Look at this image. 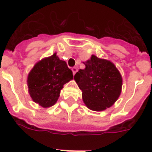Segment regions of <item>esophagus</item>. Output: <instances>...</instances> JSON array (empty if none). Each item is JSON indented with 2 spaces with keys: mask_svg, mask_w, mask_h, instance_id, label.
<instances>
[{
  "mask_svg": "<svg viewBox=\"0 0 152 152\" xmlns=\"http://www.w3.org/2000/svg\"><path fill=\"white\" fill-rule=\"evenodd\" d=\"M72 74H73V75H75V74L76 73V72H77V69H76V67H73L72 69Z\"/></svg>",
  "mask_w": 152,
  "mask_h": 152,
  "instance_id": "34e87169",
  "label": "esophagus"
}]
</instances>
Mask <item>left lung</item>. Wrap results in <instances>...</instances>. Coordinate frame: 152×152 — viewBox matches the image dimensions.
<instances>
[{
    "instance_id": "obj_1",
    "label": "left lung",
    "mask_w": 152,
    "mask_h": 152,
    "mask_svg": "<svg viewBox=\"0 0 152 152\" xmlns=\"http://www.w3.org/2000/svg\"><path fill=\"white\" fill-rule=\"evenodd\" d=\"M83 63L86 68L79 70L74 80L82 91L84 104L96 112L110 108L122 90L123 80L119 70L110 61L95 55Z\"/></svg>"
}]
</instances>
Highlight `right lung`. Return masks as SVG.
<instances>
[{
    "label": "right lung",
    "mask_w": 152,
    "mask_h": 152,
    "mask_svg": "<svg viewBox=\"0 0 152 152\" xmlns=\"http://www.w3.org/2000/svg\"><path fill=\"white\" fill-rule=\"evenodd\" d=\"M72 79V70L55 53L38 61L28 75L29 95L43 108L50 107L58 99L64 84Z\"/></svg>",
    "instance_id": "add662e5"
}]
</instances>
